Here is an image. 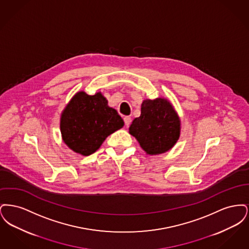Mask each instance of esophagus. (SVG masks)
<instances>
[{
    "instance_id": "esophagus-1",
    "label": "esophagus",
    "mask_w": 249,
    "mask_h": 249,
    "mask_svg": "<svg viewBox=\"0 0 249 249\" xmlns=\"http://www.w3.org/2000/svg\"><path fill=\"white\" fill-rule=\"evenodd\" d=\"M124 122H125V125H126L127 127H129L130 122H131V119H130V117H125V118H124Z\"/></svg>"
}]
</instances>
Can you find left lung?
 Here are the masks:
<instances>
[{
    "label": "left lung",
    "instance_id": "1",
    "mask_svg": "<svg viewBox=\"0 0 249 249\" xmlns=\"http://www.w3.org/2000/svg\"><path fill=\"white\" fill-rule=\"evenodd\" d=\"M129 132L146 154H163L178 142L181 121L167 98L145 99L141 105V115L133 119Z\"/></svg>",
    "mask_w": 249,
    "mask_h": 249
}]
</instances>
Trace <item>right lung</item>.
Wrapping results in <instances>:
<instances>
[{
	"mask_svg": "<svg viewBox=\"0 0 249 249\" xmlns=\"http://www.w3.org/2000/svg\"><path fill=\"white\" fill-rule=\"evenodd\" d=\"M124 126L116 109L108 106L102 92L72 96L61 112L59 128L64 143L82 156L93 154L110 134Z\"/></svg>",
	"mask_w": 249,
	"mask_h": 249,
	"instance_id": "add662e5",
	"label": "right lung"
}]
</instances>
